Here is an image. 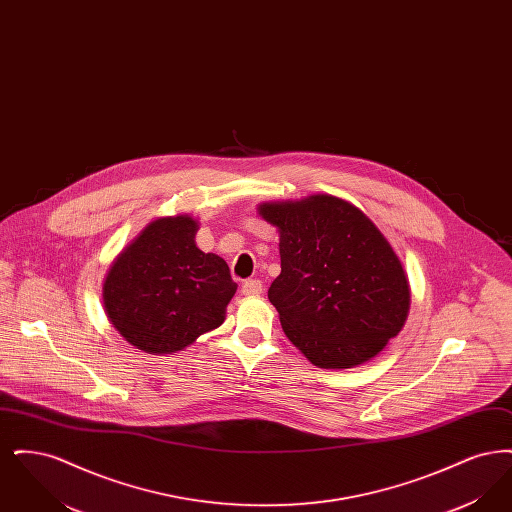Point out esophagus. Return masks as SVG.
I'll use <instances>...</instances> for the list:
<instances>
[{
    "label": "esophagus",
    "instance_id": "1",
    "mask_svg": "<svg viewBox=\"0 0 512 512\" xmlns=\"http://www.w3.org/2000/svg\"><path fill=\"white\" fill-rule=\"evenodd\" d=\"M242 293L247 297H255V295H261L263 293V282L253 278V280H245L242 284Z\"/></svg>",
    "mask_w": 512,
    "mask_h": 512
}]
</instances>
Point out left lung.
<instances>
[{"mask_svg": "<svg viewBox=\"0 0 512 512\" xmlns=\"http://www.w3.org/2000/svg\"><path fill=\"white\" fill-rule=\"evenodd\" d=\"M257 211L280 234L282 272L268 299L288 340L320 368L376 357L411 305L407 274L376 224L328 194L267 201Z\"/></svg>", "mask_w": 512, "mask_h": 512, "instance_id": "obj_1", "label": "left lung"}]
</instances>
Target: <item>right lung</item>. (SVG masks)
<instances>
[{
  "label": "right lung",
  "instance_id": "1",
  "mask_svg": "<svg viewBox=\"0 0 512 512\" xmlns=\"http://www.w3.org/2000/svg\"><path fill=\"white\" fill-rule=\"evenodd\" d=\"M197 228L190 215L149 222L105 276V315L149 355H172L219 328L238 288L226 261L195 245Z\"/></svg>",
  "mask_w": 512,
  "mask_h": 512
}]
</instances>
